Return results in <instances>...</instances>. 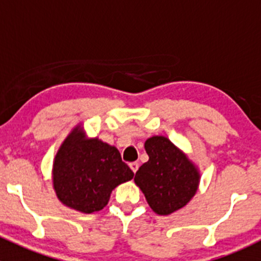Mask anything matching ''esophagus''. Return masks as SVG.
Instances as JSON below:
<instances>
[{"mask_svg": "<svg viewBox=\"0 0 261 261\" xmlns=\"http://www.w3.org/2000/svg\"><path fill=\"white\" fill-rule=\"evenodd\" d=\"M128 167L131 168V170H133L134 173H136V172H138V169H139V163L138 162H133V163H130V164H128Z\"/></svg>", "mask_w": 261, "mask_h": 261, "instance_id": "obj_1", "label": "esophagus"}]
</instances>
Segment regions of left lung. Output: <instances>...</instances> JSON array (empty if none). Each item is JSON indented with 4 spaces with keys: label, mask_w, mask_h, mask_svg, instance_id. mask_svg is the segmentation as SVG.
<instances>
[{
    "label": "left lung",
    "mask_w": 261,
    "mask_h": 261,
    "mask_svg": "<svg viewBox=\"0 0 261 261\" xmlns=\"http://www.w3.org/2000/svg\"><path fill=\"white\" fill-rule=\"evenodd\" d=\"M144 146L149 160L136 172L135 184L156 215L169 216L179 211L198 191V165L165 136H151Z\"/></svg>",
    "instance_id": "obj_1"
}]
</instances>
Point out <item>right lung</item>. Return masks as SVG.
Returning <instances> with one entry per match:
<instances>
[{
    "instance_id": "right-lung-1",
    "label": "right lung",
    "mask_w": 261,
    "mask_h": 261,
    "mask_svg": "<svg viewBox=\"0 0 261 261\" xmlns=\"http://www.w3.org/2000/svg\"><path fill=\"white\" fill-rule=\"evenodd\" d=\"M53 188L64 206L82 213L101 211L112 191L134 178L115 146L99 138H89L77 123L54 156Z\"/></svg>"
}]
</instances>
